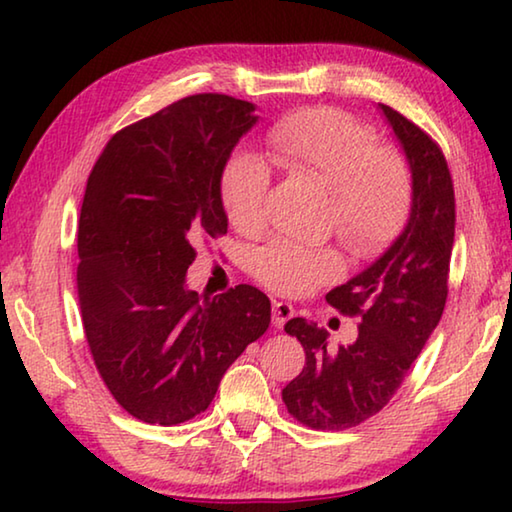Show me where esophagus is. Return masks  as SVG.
I'll return each mask as SVG.
<instances>
[{"instance_id":"1","label":"esophagus","mask_w":512,"mask_h":512,"mask_svg":"<svg viewBox=\"0 0 512 512\" xmlns=\"http://www.w3.org/2000/svg\"><path fill=\"white\" fill-rule=\"evenodd\" d=\"M271 314H273V325L280 329V327H284V323H287L289 318H293V314H296V311H293V307L289 305V302H273Z\"/></svg>"}]
</instances>
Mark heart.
<instances>
[{"mask_svg":"<svg viewBox=\"0 0 512 512\" xmlns=\"http://www.w3.org/2000/svg\"><path fill=\"white\" fill-rule=\"evenodd\" d=\"M266 140L289 176L332 189L329 223L352 253L377 257L402 235L413 210V173L402 151L379 144L368 124L339 108H300L277 119ZM219 194L228 221L255 232L266 221L271 169L255 153H232ZM253 271L264 287L298 298L339 280L343 262L329 248L275 239L257 250Z\"/></svg>","mask_w":512,"mask_h":512,"instance_id":"heart-1","label":"heart"}]
</instances>
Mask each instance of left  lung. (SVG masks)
Here are the masks:
<instances>
[{
  "instance_id": "obj_1",
  "label": "left lung",
  "mask_w": 512,
  "mask_h": 512,
  "mask_svg": "<svg viewBox=\"0 0 512 512\" xmlns=\"http://www.w3.org/2000/svg\"><path fill=\"white\" fill-rule=\"evenodd\" d=\"M381 110L411 164V219L375 264L327 293L336 311L359 318L357 341L332 350L323 329L305 318L284 325L305 348V366L284 386L282 402L309 429L343 431L384 409L447 302L456 228L452 173L429 133L391 106L381 103Z\"/></svg>"
}]
</instances>
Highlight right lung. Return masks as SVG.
<instances>
[{
  "mask_svg": "<svg viewBox=\"0 0 512 512\" xmlns=\"http://www.w3.org/2000/svg\"><path fill=\"white\" fill-rule=\"evenodd\" d=\"M228 94H192L121 128L94 162L79 219L76 291L94 366L133 418L173 427L271 323L250 284L201 302L196 248L228 232L219 180L257 117Z\"/></svg>",
  "mask_w": 512,
  "mask_h": 512,
  "instance_id": "obj_1",
  "label": "right lung"
}]
</instances>
